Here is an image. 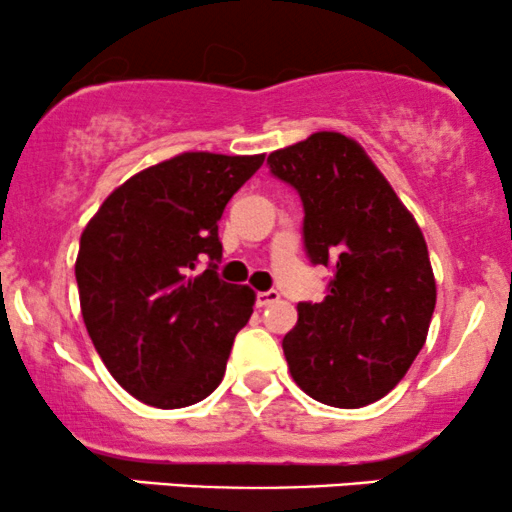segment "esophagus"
<instances>
[{"label": "esophagus", "instance_id": "34e87169", "mask_svg": "<svg viewBox=\"0 0 512 512\" xmlns=\"http://www.w3.org/2000/svg\"><path fill=\"white\" fill-rule=\"evenodd\" d=\"M279 301V291H274V289H269V291H260L255 296V303H257V308H267V305H272V303H276Z\"/></svg>", "mask_w": 512, "mask_h": 512}]
</instances>
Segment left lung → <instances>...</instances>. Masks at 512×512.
I'll use <instances>...</instances> for the list:
<instances>
[{
    "label": "left lung",
    "instance_id": "1",
    "mask_svg": "<svg viewBox=\"0 0 512 512\" xmlns=\"http://www.w3.org/2000/svg\"><path fill=\"white\" fill-rule=\"evenodd\" d=\"M303 202V248L332 269L322 303H298L284 356L317 402L358 409L404 378L426 342L436 279L426 240L366 151L339 132L267 158Z\"/></svg>",
    "mask_w": 512,
    "mask_h": 512
}]
</instances>
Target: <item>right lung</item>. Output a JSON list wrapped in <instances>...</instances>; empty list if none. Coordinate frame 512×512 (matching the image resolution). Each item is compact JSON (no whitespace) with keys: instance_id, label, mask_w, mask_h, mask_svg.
Here are the masks:
<instances>
[{"instance_id":"obj_1","label":"right lung","mask_w":512,"mask_h":512,"mask_svg":"<svg viewBox=\"0 0 512 512\" xmlns=\"http://www.w3.org/2000/svg\"><path fill=\"white\" fill-rule=\"evenodd\" d=\"M262 161L180 154L117 187L81 233L74 272L88 337L144 404L190 407L223 380L255 293L216 272L219 219Z\"/></svg>"}]
</instances>
